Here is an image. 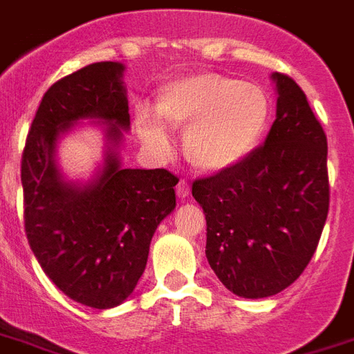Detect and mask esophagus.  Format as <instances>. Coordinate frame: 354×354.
<instances>
[{
    "label": "esophagus",
    "instance_id": "esophagus-1",
    "mask_svg": "<svg viewBox=\"0 0 354 354\" xmlns=\"http://www.w3.org/2000/svg\"><path fill=\"white\" fill-rule=\"evenodd\" d=\"M188 194H190V185H188L185 179L179 180V185H177V196H179L180 199H185L188 198Z\"/></svg>",
    "mask_w": 354,
    "mask_h": 354
}]
</instances>
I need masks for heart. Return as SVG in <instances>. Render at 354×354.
I'll return each instance as SVG.
<instances>
[{"mask_svg": "<svg viewBox=\"0 0 354 354\" xmlns=\"http://www.w3.org/2000/svg\"><path fill=\"white\" fill-rule=\"evenodd\" d=\"M155 111H138L143 143L169 155L166 127L185 132V155L201 171H224L246 160L270 121V98L252 82L220 73H194L167 82L156 95Z\"/></svg>", "mask_w": 354, "mask_h": 354, "instance_id": "obj_1", "label": "heart"}]
</instances>
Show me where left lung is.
Segmentation results:
<instances>
[{
  "label": "left lung",
  "mask_w": 354,
  "mask_h": 354,
  "mask_svg": "<svg viewBox=\"0 0 354 354\" xmlns=\"http://www.w3.org/2000/svg\"><path fill=\"white\" fill-rule=\"evenodd\" d=\"M276 119L237 166L194 180L207 220V261L243 299L289 288L317 248L328 214L326 136L304 91L274 73Z\"/></svg>",
  "instance_id": "obj_1"
}]
</instances>
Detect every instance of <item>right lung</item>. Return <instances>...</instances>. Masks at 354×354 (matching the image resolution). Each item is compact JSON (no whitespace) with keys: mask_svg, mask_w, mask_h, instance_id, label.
Masks as SVG:
<instances>
[{"mask_svg":"<svg viewBox=\"0 0 354 354\" xmlns=\"http://www.w3.org/2000/svg\"><path fill=\"white\" fill-rule=\"evenodd\" d=\"M124 65L93 63L50 87L22 155L28 243L50 280L84 306L108 310L129 299L147 265L149 244L175 209L179 179L167 169L121 166L130 130ZM82 118L105 129V162L91 181H66L55 160L59 138Z\"/></svg>","mask_w":354,"mask_h":354,"instance_id":"right-lung-1","label":"right lung"}]
</instances>
